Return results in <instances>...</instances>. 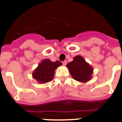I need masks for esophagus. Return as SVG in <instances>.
I'll list each match as a JSON object with an SVG mask.
<instances>
[{
	"label": "esophagus",
	"instance_id": "obj_1",
	"mask_svg": "<svg viewBox=\"0 0 122 122\" xmlns=\"http://www.w3.org/2000/svg\"><path fill=\"white\" fill-rule=\"evenodd\" d=\"M67 62L66 60H64V61H63V62H62V64H63V65H64V66H66V64H67Z\"/></svg>",
	"mask_w": 122,
	"mask_h": 122
}]
</instances>
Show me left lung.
<instances>
[{
	"label": "left lung",
	"instance_id": "left-lung-1",
	"mask_svg": "<svg viewBox=\"0 0 122 122\" xmlns=\"http://www.w3.org/2000/svg\"><path fill=\"white\" fill-rule=\"evenodd\" d=\"M67 67L73 79L80 82H86L91 79L93 69L81 56H76Z\"/></svg>",
	"mask_w": 122,
	"mask_h": 122
}]
</instances>
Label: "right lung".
<instances>
[{
  "label": "right lung",
  "instance_id": "1",
  "mask_svg": "<svg viewBox=\"0 0 122 122\" xmlns=\"http://www.w3.org/2000/svg\"><path fill=\"white\" fill-rule=\"evenodd\" d=\"M62 65L60 61L51 62L48 59L42 60L33 73V78L41 83L51 81L53 79L55 70Z\"/></svg>",
  "mask_w": 122,
  "mask_h": 122
}]
</instances>
